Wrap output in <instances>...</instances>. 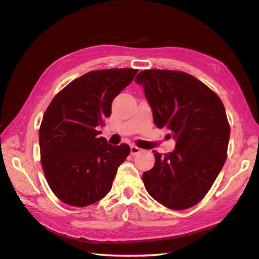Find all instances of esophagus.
<instances>
[{"label": "esophagus", "instance_id": "obj_1", "mask_svg": "<svg viewBox=\"0 0 259 259\" xmlns=\"http://www.w3.org/2000/svg\"><path fill=\"white\" fill-rule=\"evenodd\" d=\"M139 152H141V149L138 148L137 146H131V153L132 155H137Z\"/></svg>", "mask_w": 259, "mask_h": 259}]
</instances>
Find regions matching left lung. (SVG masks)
I'll return each mask as SVG.
<instances>
[{"label":"left lung","mask_w":259,"mask_h":259,"mask_svg":"<svg viewBox=\"0 0 259 259\" xmlns=\"http://www.w3.org/2000/svg\"><path fill=\"white\" fill-rule=\"evenodd\" d=\"M143 86L153 122L176 141L171 152L155 151V166L143 173L149 194L170 209H187L209 191L224 166L230 125L221 99L196 77L174 70H143Z\"/></svg>","instance_id":"left-lung-1"}]
</instances>
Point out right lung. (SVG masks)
<instances>
[{
  "label": "right lung",
  "mask_w": 259,
  "mask_h": 259,
  "mask_svg": "<svg viewBox=\"0 0 259 259\" xmlns=\"http://www.w3.org/2000/svg\"><path fill=\"white\" fill-rule=\"evenodd\" d=\"M137 69L94 70L72 80L45 111L39 128L40 162L50 188L67 205L85 207L107 196L130 147L109 144L99 127Z\"/></svg>",
  "instance_id": "obj_1"
}]
</instances>
